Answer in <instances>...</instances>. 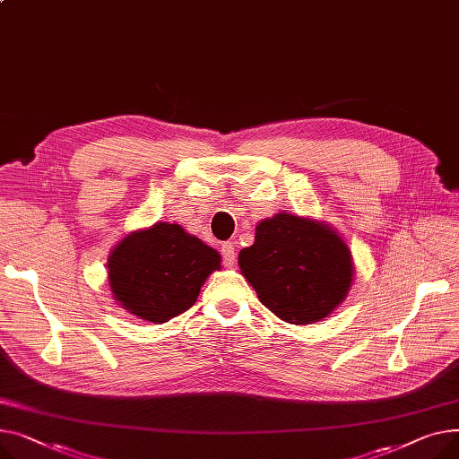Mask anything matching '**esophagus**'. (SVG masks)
Listing matches in <instances>:
<instances>
[{"label":"esophagus","instance_id":"1","mask_svg":"<svg viewBox=\"0 0 459 459\" xmlns=\"http://www.w3.org/2000/svg\"><path fill=\"white\" fill-rule=\"evenodd\" d=\"M221 252H222V259H224V264L226 266H235V247L233 242H222L221 247Z\"/></svg>","mask_w":459,"mask_h":459}]
</instances>
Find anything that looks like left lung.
Here are the masks:
<instances>
[{"label": "left lung", "instance_id": "8db88e82", "mask_svg": "<svg viewBox=\"0 0 459 459\" xmlns=\"http://www.w3.org/2000/svg\"><path fill=\"white\" fill-rule=\"evenodd\" d=\"M240 274L259 302L290 325L325 320L348 296L354 257L325 221L278 212L255 226L254 245L238 252Z\"/></svg>", "mask_w": 459, "mask_h": 459}]
</instances>
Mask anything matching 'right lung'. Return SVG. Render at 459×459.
I'll use <instances>...</instances> for the list:
<instances>
[{
    "label": "right lung",
    "instance_id": "right-lung-1",
    "mask_svg": "<svg viewBox=\"0 0 459 459\" xmlns=\"http://www.w3.org/2000/svg\"><path fill=\"white\" fill-rule=\"evenodd\" d=\"M221 261L217 250L179 224L157 222L131 231L111 250L107 281L122 309L163 325L196 302Z\"/></svg>",
    "mask_w": 459,
    "mask_h": 459
}]
</instances>
